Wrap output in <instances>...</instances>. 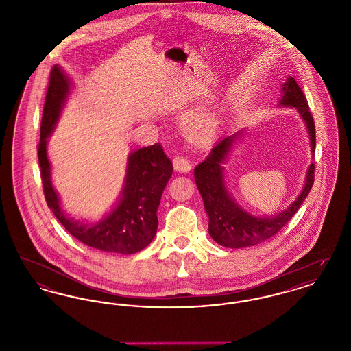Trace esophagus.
<instances>
[{"label":"esophagus","mask_w":351,"mask_h":351,"mask_svg":"<svg viewBox=\"0 0 351 351\" xmlns=\"http://www.w3.org/2000/svg\"><path fill=\"white\" fill-rule=\"evenodd\" d=\"M172 165H173L175 171L182 172V173L189 172L191 168H192V165H191V163L188 162V159L184 158V156H175V158L172 159Z\"/></svg>","instance_id":"34e87169"}]
</instances>
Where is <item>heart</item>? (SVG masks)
<instances>
[{
    "instance_id": "heart-1",
    "label": "heart",
    "mask_w": 351,
    "mask_h": 351,
    "mask_svg": "<svg viewBox=\"0 0 351 351\" xmlns=\"http://www.w3.org/2000/svg\"><path fill=\"white\" fill-rule=\"evenodd\" d=\"M186 130L195 139H209L217 129L218 117L209 110H201L186 119Z\"/></svg>"
}]
</instances>
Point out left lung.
<instances>
[{
  "label": "left lung",
  "mask_w": 351,
  "mask_h": 351,
  "mask_svg": "<svg viewBox=\"0 0 351 351\" xmlns=\"http://www.w3.org/2000/svg\"><path fill=\"white\" fill-rule=\"evenodd\" d=\"M279 106L295 108L305 123L311 141L312 158L316 147V130L308 101L293 77L288 76L282 85ZM242 135V130L223 135L204 162L195 168V182L209 218L208 230L218 245L228 249L255 246L278 233L293 217L309 195L315 180L313 162L306 169L300 195L287 209L271 216H254L245 210L229 192L225 182V168L229 154Z\"/></svg>",
  "instance_id": "obj_1"
}]
</instances>
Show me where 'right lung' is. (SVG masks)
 <instances>
[{"label":"right lung","mask_w":351,"mask_h":351,"mask_svg":"<svg viewBox=\"0 0 351 351\" xmlns=\"http://www.w3.org/2000/svg\"><path fill=\"white\" fill-rule=\"evenodd\" d=\"M72 82L59 66L52 68L40 125L38 158L47 205L67 229L84 245L122 255L149 246L158 229L156 210L172 175V163L159 143L133 151L128 156L123 186L114 206L97 222L75 219L63 210L51 180L47 142L67 102Z\"/></svg>","instance_id":"obj_1"}]
</instances>
